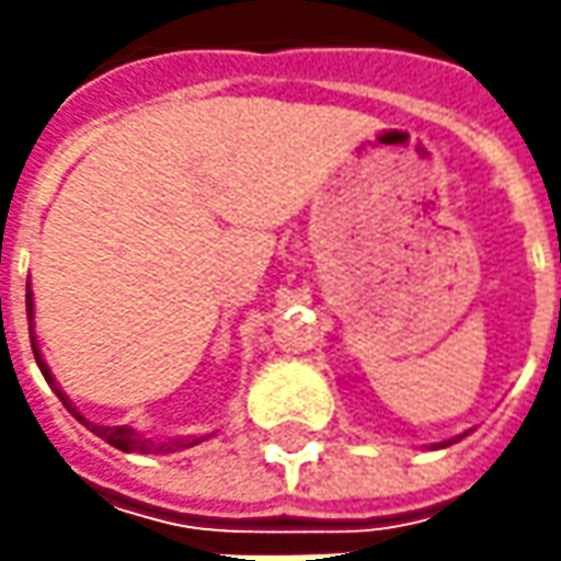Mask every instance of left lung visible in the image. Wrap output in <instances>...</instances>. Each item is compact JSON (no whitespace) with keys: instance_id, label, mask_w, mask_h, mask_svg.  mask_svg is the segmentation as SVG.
Instances as JSON below:
<instances>
[{"instance_id":"8db88e82","label":"left lung","mask_w":561,"mask_h":561,"mask_svg":"<svg viewBox=\"0 0 561 561\" xmlns=\"http://www.w3.org/2000/svg\"><path fill=\"white\" fill-rule=\"evenodd\" d=\"M471 431H465V434H459V437H449V440H440V443H431V449H446V446H453V443H459L462 437H468Z\"/></svg>"}]
</instances>
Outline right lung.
Wrapping results in <instances>:
<instances>
[{"mask_svg": "<svg viewBox=\"0 0 561 561\" xmlns=\"http://www.w3.org/2000/svg\"><path fill=\"white\" fill-rule=\"evenodd\" d=\"M33 293L31 284H27V321H31V346H33V356H36V365H39V371L43 377L49 380V387L55 390V397L65 402V409L75 415L87 431H93L96 437H102L105 443H112L115 449L121 453H140V456H168V453H181V449H190V446H199L205 443L211 434H190V437H164V440H152V437H142L140 431H134V427H127V424H99V421H90L80 409H77L71 397L58 387V380H55L53 368H49V362L43 358V350H39V340L33 336Z\"/></svg>", "mask_w": 561, "mask_h": 561, "instance_id": "right-lung-1", "label": "right lung"}]
</instances>
